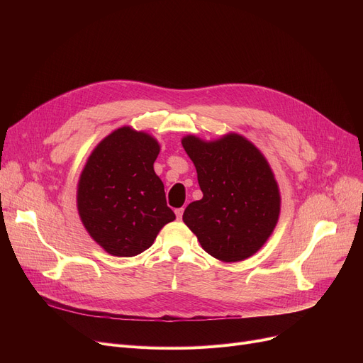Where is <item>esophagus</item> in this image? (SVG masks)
<instances>
[{"label":"esophagus","mask_w":363,"mask_h":363,"mask_svg":"<svg viewBox=\"0 0 363 363\" xmlns=\"http://www.w3.org/2000/svg\"><path fill=\"white\" fill-rule=\"evenodd\" d=\"M175 215L178 219H182V215H184V207H179V208H175Z\"/></svg>","instance_id":"obj_1"}]
</instances>
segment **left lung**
<instances>
[{
	"label": "left lung",
	"mask_w": 363,
	"mask_h": 363,
	"mask_svg": "<svg viewBox=\"0 0 363 363\" xmlns=\"http://www.w3.org/2000/svg\"><path fill=\"white\" fill-rule=\"evenodd\" d=\"M182 145L203 191L201 200L186 206L185 225L211 256L222 262L250 257L269 238L279 216V191L268 162L237 133L213 143L188 135Z\"/></svg>",
	"instance_id": "left-lung-1"
}]
</instances>
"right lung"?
<instances>
[{"instance_id": "obj_1", "label": "right lung", "mask_w": 363, "mask_h": 363, "mask_svg": "<svg viewBox=\"0 0 363 363\" xmlns=\"http://www.w3.org/2000/svg\"><path fill=\"white\" fill-rule=\"evenodd\" d=\"M159 151L148 133L123 126L95 147L82 170L79 216L89 235L113 256L143 253L175 219L152 169Z\"/></svg>"}]
</instances>
